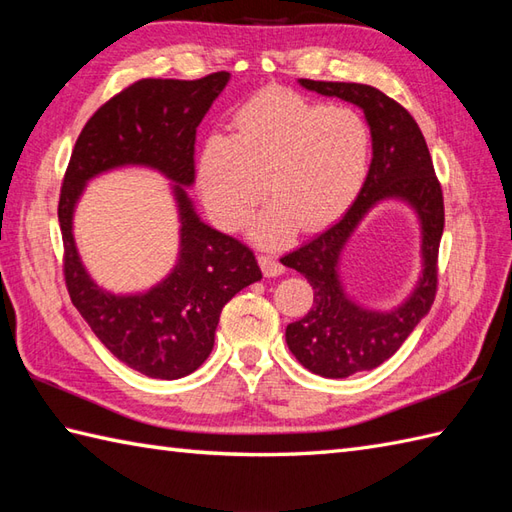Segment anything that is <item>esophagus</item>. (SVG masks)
I'll list each match as a JSON object with an SVG mask.
<instances>
[{"instance_id": "esophagus-1", "label": "esophagus", "mask_w": 512, "mask_h": 512, "mask_svg": "<svg viewBox=\"0 0 512 512\" xmlns=\"http://www.w3.org/2000/svg\"><path fill=\"white\" fill-rule=\"evenodd\" d=\"M259 266H262V273L266 277H277L284 273V266L275 255H259Z\"/></svg>"}]
</instances>
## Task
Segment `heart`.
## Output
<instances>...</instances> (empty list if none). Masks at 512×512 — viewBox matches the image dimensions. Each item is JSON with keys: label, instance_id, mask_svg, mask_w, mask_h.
Returning a JSON list of instances; mask_svg holds the SVG:
<instances>
[{"label": "heart", "instance_id": "b5f03b06", "mask_svg": "<svg viewBox=\"0 0 512 512\" xmlns=\"http://www.w3.org/2000/svg\"><path fill=\"white\" fill-rule=\"evenodd\" d=\"M369 156L372 134L354 107H325L268 88L237 107L233 134L204 138L198 187L213 220L228 231L248 220L266 187L273 204L253 235L281 244L297 226L317 231L339 220L363 189Z\"/></svg>", "mask_w": 512, "mask_h": 512}]
</instances>
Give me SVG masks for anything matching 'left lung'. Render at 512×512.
I'll list each match as a JSON object with an SVG mask.
<instances>
[{
	"mask_svg": "<svg viewBox=\"0 0 512 512\" xmlns=\"http://www.w3.org/2000/svg\"><path fill=\"white\" fill-rule=\"evenodd\" d=\"M299 83L306 90L361 107L372 134V165L354 204L328 231L281 257V264L295 268L314 290L306 317L286 328L290 352L312 374L347 378L394 356L431 310L438 290V250L444 231L442 187L418 123L400 103L363 83L310 79H299ZM383 199L407 201L423 228L421 281L410 299L391 313L356 307L344 295L338 277V259L346 239L368 209Z\"/></svg>",
	"mask_w": 512,
	"mask_h": 512,
	"instance_id": "left-lung-1",
	"label": "left lung"
}]
</instances>
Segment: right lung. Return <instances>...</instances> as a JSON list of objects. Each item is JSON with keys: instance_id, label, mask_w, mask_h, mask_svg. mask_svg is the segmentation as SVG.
Masks as SVG:
<instances>
[{"instance_id": "1", "label": "right lung", "mask_w": 512, "mask_h": 512, "mask_svg": "<svg viewBox=\"0 0 512 512\" xmlns=\"http://www.w3.org/2000/svg\"><path fill=\"white\" fill-rule=\"evenodd\" d=\"M228 79V72H213L195 81L132 83L85 123L63 176L59 224L70 299L107 350L149 378L176 380L195 372L213 350L222 308L239 290L262 279L253 250L204 224L184 191L195 180V129ZM127 164L156 168L174 182L181 253L158 287L136 296H112L84 270L71 217L88 179Z\"/></svg>"}]
</instances>
